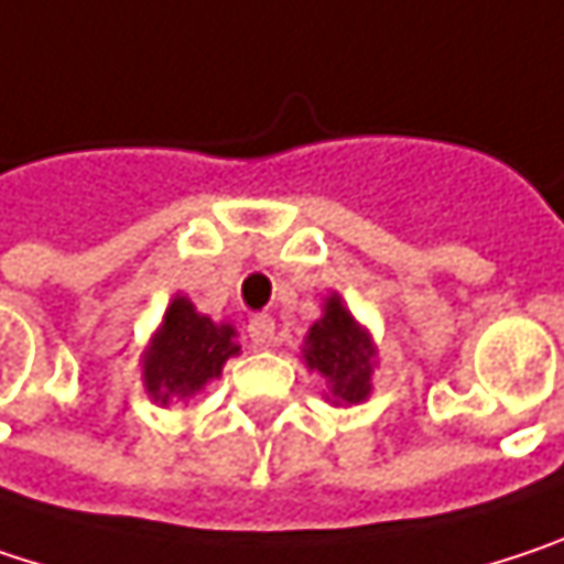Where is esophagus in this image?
Returning <instances> with one entry per match:
<instances>
[{
  "label": "esophagus",
  "mask_w": 564,
  "mask_h": 564,
  "mask_svg": "<svg viewBox=\"0 0 564 564\" xmlns=\"http://www.w3.org/2000/svg\"><path fill=\"white\" fill-rule=\"evenodd\" d=\"M249 340H252V347H259V350H269L272 344H275V321L269 315H256L249 321Z\"/></svg>",
  "instance_id": "obj_1"
}]
</instances>
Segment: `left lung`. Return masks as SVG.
<instances>
[{"instance_id": "obj_1", "label": "left lung", "mask_w": 564, "mask_h": 564, "mask_svg": "<svg viewBox=\"0 0 564 564\" xmlns=\"http://www.w3.org/2000/svg\"><path fill=\"white\" fill-rule=\"evenodd\" d=\"M302 364L327 383L324 399L334 405H357L367 402L373 392V367H377L373 334L367 324L350 315V308L337 292L324 299L321 317L305 334Z\"/></svg>"}]
</instances>
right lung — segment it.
I'll list each match as a JSON object with an SVG mask.
<instances>
[{
	"mask_svg": "<svg viewBox=\"0 0 564 564\" xmlns=\"http://www.w3.org/2000/svg\"><path fill=\"white\" fill-rule=\"evenodd\" d=\"M237 354L240 344L230 321L200 315L187 295H175L142 350V387L159 405H172L175 399L187 402L217 380L224 364Z\"/></svg>",
	"mask_w": 564,
	"mask_h": 564,
	"instance_id": "right-lung-1",
	"label": "right lung"
}]
</instances>
